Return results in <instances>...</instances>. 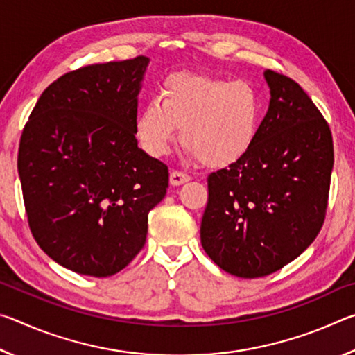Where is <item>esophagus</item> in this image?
<instances>
[{
    "mask_svg": "<svg viewBox=\"0 0 355 355\" xmlns=\"http://www.w3.org/2000/svg\"><path fill=\"white\" fill-rule=\"evenodd\" d=\"M191 180V177L188 175V173L184 172H178V171H173L171 172V177H169V182L172 186H180L183 183H188Z\"/></svg>",
    "mask_w": 355,
    "mask_h": 355,
    "instance_id": "34e87169",
    "label": "esophagus"
}]
</instances>
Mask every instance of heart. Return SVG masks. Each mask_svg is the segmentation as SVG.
<instances>
[{
    "instance_id": "b5f03b06",
    "label": "heart",
    "mask_w": 355,
    "mask_h": 355,
    "mask_svg": "<svg viewBox=\"0 0 355 355\" xmlns=\"http://www.w3.org/2000/svg\"><path fill=\"white\" fill-rule=\"evenodd\" d=\"M261 119V101L250 83L219 76L177 73L137 112L135 133L152 156L171 150L182 127L189 158L208 167L236 163L254 146Z\"/></svg>"
}]
</instances>
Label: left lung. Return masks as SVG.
<instances>
[{"mask_svg": "<svg viewBox=\"0 0 355 355\" xmlns=\"http://www.w3.org/2000/svg\"><path fill=\"white\" fill-rule=\"evenodd\" d=\"M271 100L254 146L208 177L200 241L225 272L279 271L315 241L326 216L334 144L329 125L296 81L264 70Z\"/></svg>", "mask_w": 355, "mask_h": 355, "instance_id": "obj_1", "label": "left lung"}]
</instances>
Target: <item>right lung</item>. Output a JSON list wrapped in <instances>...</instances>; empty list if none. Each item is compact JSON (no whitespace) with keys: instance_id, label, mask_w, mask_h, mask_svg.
Segmentation results:
<instances>
[{"instance_id":"1","label":"right lung","mask_w":355,"mask_h":355,"mask_svg":"<svg viewBox=\"0 0 355 355\" xmlns=\"http://www.w3.org/2000/svg\"><path fill=\"white\" fill-rule=\"evenodd\" d=\"M150 59L58 78L23 130L19 175L33 236L70 271L110 277L146 244L169 171L137 147V95Z\"/></svg>"}]
</instances>
